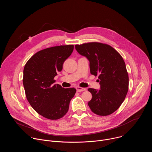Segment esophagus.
<instances>
[{"mask_svg": "<svg viewBox=\"0 0 152 152\" xmlns=\"http://www.w3.org/2000/svg\"><path fill=\"white\" fill-rule=\"evenodd\" d=\"M76 89L77 92H82L86 90L85 88H82V87H79V86H76Z\"/></svg>", "mask_w": 152, "mask_h": 152, "instance_id": "1", "label": "esophagus"}]
</instances>
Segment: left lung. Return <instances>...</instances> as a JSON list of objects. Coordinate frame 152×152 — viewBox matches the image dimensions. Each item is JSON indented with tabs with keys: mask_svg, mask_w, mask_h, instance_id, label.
Returning a JSON list of instances; mask_svg holds the SVG:
<instances>
[{
	"mask_svg": "<svg viewBox=\"0 0 152 152\" xmlns=\"http://www.w3.org/2000/svg\"><path fill=\"white\" fill-rule=\"evenodd\" d=\"M77 52L90 61V73L99 76L100 89L89 88L92 99L88 104L94 114L106 116L121 106L129 88V76L120 54L111 46L91 42L75 45Z\"/></svg>",
	"mask_w": 152,
	"mask_h": 152,
	"instance_id": "left-lung-1",
	"label": "left lung"
}]
</instances>
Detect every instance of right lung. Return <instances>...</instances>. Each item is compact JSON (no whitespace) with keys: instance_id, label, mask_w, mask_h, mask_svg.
I'll return each mask as SVG.
<instances>
[{"instance_id":"obj_1","label":"right lung","mask_w":152,"mask_h":152,"mask_svg":"<svg viewBox=\"0 0 152 152\" xmlns=\"http://www.w3.org/2000/svg\"><path fill=\"white\" fill-rule=\"evenodd\" d=\"M73 45L58 46L41 50L26 62L23 83L26 97L33 109L48 119L58 120L69 111L76 90L54 84V77L73 51Z\"/></svg>"}]
</instances>
